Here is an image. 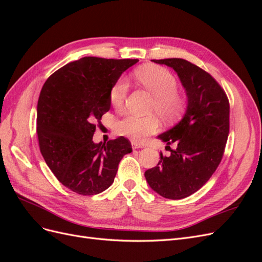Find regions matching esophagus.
Instances as JSON below:
<instances>
[{"label":"esophagus","instance_id":"obj_1","mask_svg":"<svg viewBox=\"0 0 262 262\" xmlns=\"http://www.w3.org/2000/svg\"><path fill=\"white\" fill-rule=\"evenodd\" d=\"M131 145H132V148H133V149H137V148H142V147H144V145H143V144L137 143V142H132Z\"/></svg>","mask_w":262,"mask_h":262}]
</instances>
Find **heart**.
I'll list each match as a JSON object with an SVG mask.
<instances>
[{
    "label": "heart",
    "mask_w": 262,
    "mask_h": 262,
    "mask_svg": "<svg viewBox=\"0 0 262 262\" xmlns=\"http://www.w3.org/2000/svg\"><path fill=\"white\" fill-rule=\"evenodd\" d=\"M134 75L139 83L154 96L152 109L162 118L171 119L181 113L185 99L176 91L177 81L168 70L157 66H145L138 69ZM126 92L128 82L125 78H119L109 92V101L115 109H122ZM158 129L160 121L155 116L126 115L116 124L118 134L136 142L143 141Z\"/></svg>",
    "instance_id": "heart-1"
}]
</instances>
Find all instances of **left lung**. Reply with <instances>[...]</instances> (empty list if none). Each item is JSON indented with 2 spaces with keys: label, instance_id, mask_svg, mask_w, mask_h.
<instances>
[{
  "label": "left lung",
  "instance_id": "8db88e82",
  "mask_svg": "<svg viewBox=\"0 0 262 262\" xmlns=\"http://www.w3.org/2000/svg\"><path fill=\"white\" fill-rule=\"evenodd\" d=\"M177 73L187 96L181 120L157 139L175 144L144 173L148 186L166 199L178 200L198 191L217 168L229 132V104L225 92L208 73L184 59L152 60Z\"/></svg>",
  "mask_w": 262,
  "mask_h": 262
}]
</instances>
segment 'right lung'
I'll return each instance as SVG.
<instances>
[{
    "label": "right lung",
    "instance_id": "add662e5",
    "mask_svg": "<svg viewBox=\"0 0 262 262\" xmlns=\"http://www.w3.org/2000/svg\"><path fill=\"white\" fill-rule=\"evenodd\" d=\"M138 59L85 57L46 81L37 105V134L43 160L63 186L93 195L113 185L121 158L132 152L123 137L95 143L96 121L110 109L109 92Z\"/></svg>",
    "mask_w": 262,
    "mask_h": 262
}]
</instances>
